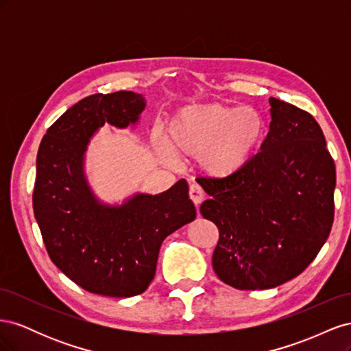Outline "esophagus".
<instances>
[{
  "label": "esophagus",
  "instance_id": "esophagus-1",
  "mask_svg": "<svg viewBox=\"0 0 351 351\" xmlns=\"http://www.w3.org/2000/svg\"><path fill=\"white\" fill-rule=\"evenodd\" d=\"M189 196L192 199L193 204L197 206L202 200H204V190L199 184H192L189 189Z\"/></svg>",
  "mask_w": 351,
  "mask_h": 351
}]
</instances>
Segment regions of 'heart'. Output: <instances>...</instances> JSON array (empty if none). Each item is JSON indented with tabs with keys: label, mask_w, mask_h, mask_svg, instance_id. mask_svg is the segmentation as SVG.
I'll list each match as a JSON object with an SVG mask.
<instances>
[{
	"label": "heart",
	"mask_w": 351,
	"mask_h": 351,
	"mask_svg": "<svg viewBox=\"0 0 351 351\" xmlns=\"http://www.w3.org/2000/svg\"><path fill=\"white\" fill-rule=\"evenodd\" d=\"M267 134V121L256 108L210 102L174 112L167 123L165 139L156 136L154 146L164 159L171 154L199 159L209 177L227 180L253 162Z\"/></svg>",
	"instance_id": "1"
}]
</instances>
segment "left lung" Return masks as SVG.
I'll use <instances>...</instances> for the list:
<instances>
[{"instance_id": "1", "label": "left lung", "mask_w": 351, "mask_h": 351, "mask_svg": "<svg viewBox=\"0 0 351 351\" xmlns=\"http://www.w3.org/2000/svg\"><path fill=\"white\" fill-rule=\"evenodd\" d=\"M269 105V132L253 162L236 177L200 182L210 196L200 214L219 230L212 267L239 290L274 289L302 274L334 221L335 164L319 124L289 102Z\"/></svg>"}]
</instances>
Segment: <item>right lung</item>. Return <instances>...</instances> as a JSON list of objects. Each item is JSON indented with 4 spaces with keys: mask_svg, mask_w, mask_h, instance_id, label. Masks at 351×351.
<instances>
[{
    "mask_svg": "<svg viewBox=\"0 0 351 351\" xmlns=\"http://www.w3.org/2000/svg\"><path fill=\"white\" fill-rule=\"evenodd\" d=\"M143 95L97 93L73 105L47 130L36 156L34 212L56 267L86 291L108 297L143 293L155 277L167 236L196 218L182 178L158 195L105 204L84 173L88 145L104 124H139Z\"/></svg>",
    "mask_w": 351,
    "mask_h": 351,
    "instance_id": "right-lung-1",
    "label": "right lung"
}]
</instances>
